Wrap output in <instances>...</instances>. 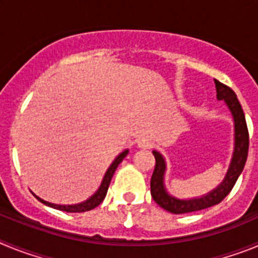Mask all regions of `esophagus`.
<instances>
[{
	"instance_id": "obj_1",
	"label": "esophagus",
	"mask_w": 258,
	"mask_h": 258,
	"mask_svg": "<svg viewBox=\"0 0 258 258\" xmlns=\"http://www.w3.org/2000/svg\"><path fill=\"white\" fill-rule=\"evenodd\" d=\"M137 146H138V149L149 150L152 147V142L149 138H141V140H138V142H137Z\"/></svg>"
}]
</instances>
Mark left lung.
<instances>
[{"label": "left lung", "instance_id": "1", "mask_svg": "<svg viewBox=\"0 0 258 258\" xmlns=\"http://www.w3.org/2000/svg\"><path fill=\"white\" fill-rule=\"evenodd\" d=\"M216 92H217L218 101H223L229 108L234 121V151H232L231 161L227 169L225 178L222 179L217 187L204 194L202 197L191 198V199H179L168 192L164 183L166 172V163L163 155L154 150L152 154L156 160L154 173L151 177V195L157 206L173 214L190 213V212L202 211L209 208L222 202L229 195L231 188L234 187L236 179L244 169V164L248 156V146H249V137H248L247 122L245 116L240 103H239L236 94L232 92L229 86L214 80Z\"/></svg>", "mask_w": 258, "mask_h": 258}]
</instances>
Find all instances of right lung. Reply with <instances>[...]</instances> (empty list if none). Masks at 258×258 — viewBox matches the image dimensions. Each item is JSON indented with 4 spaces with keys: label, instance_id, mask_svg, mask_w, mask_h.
<instances>
[{
    "label": "right lung",
    "instance_id": "obj_1",
    "mask_svg": "<svg viewBox=\"0 0 258 258\" xmlns=\"http://www.w3.org/2000/svg\"><path fill=\"white\" fill-rule=\"evenodd\" d=\"M127 154H129V150L126 149V150H124L121 154H118L117 156L115 157V160L111 163V165L108 166V169H107L106 173H104L103 179H102V182H101V184H99L98 190L93 194L92 197L88 198V199L84 200V202L77 203V204H68V206H64V204H55V203L46 202V200L41 199L40 197H37L36 194H33V192L32 194H33V195L37 198V200H40L42 204L50 207V208L58 209V211H64V212H68V213H80V212L92 211V209H94L95 207H98L102 202H103V199L106 198L107 190H108L109 182H111V179H112V175H113V173H115L116 168L118 166V164L124 160V157L126 156Z\"/></svg>",
    "mask_w": 258,
    "mask_h": 258
}]
</instances>
